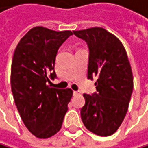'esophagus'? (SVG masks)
I'll return each instance as SVG.
<instances>
[{
    "mask_svg": "<svg viewBox=\"0 0 148 148\" xmlns=\"http://www.w3.org/2000/svg\"><path fill=\"white\" fill-rule=\"evenodd\" d=\"M73 95H75H75H78V94H80V93H79V91H75V90L73 91Z\"/></svg>",
    "mask_w": 148,
    "mask_h": 148,
    "instance_id": "34e87169",
    "label": "esophagus"
}]
</instances>
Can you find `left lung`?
Returning a JSON list of instances; mask_svg holds the SVG:
<instances>
[{
	"label": "left lung",
	"mask_w": 148,
	"mask_h": 148,
	"mask_svg": "<svg viewBox=\"0 0 148 148\" xmlns=\"http://www.w3.org/2000/svg\"><path fill=\"white\" fill-rule=\"evenodd\" d=\"M87 42L88 79L97 77V93L83 94V124L101 137L114 134L127 114L133 90V75L126 50L115 35L102 27L73 31Z\"/></svg>",
	"instance_id": "left-lung-1"
}]
</instances>
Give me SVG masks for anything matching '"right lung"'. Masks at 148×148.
I'll return each mask as SVG.
<instances>
[{
  "label": "right lung",
  "mask_w": 148,
  "mask_h": 148,
  "mask_svg": "<svg viewBox=\"0 0 148 148\" xmlns=\"http://www.w3.org/2000/svg\"><path fill=\"white\" fill-rule=\"evenodd\" d=\"M72 34L68 30L58 32L35 26L25 34L14 51L10 73L14 101L24 124L39 138L59 132L73 96L71 89L49 85L56 77L58 49Z\"/></svg>",
  "instance_id": "add662e5"
}]
</instances>
